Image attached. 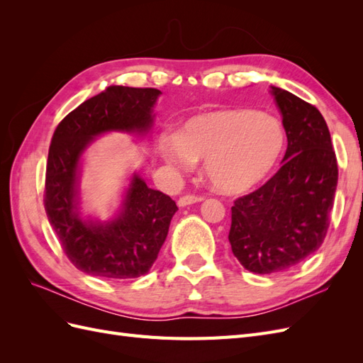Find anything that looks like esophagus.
<instances>
[{"mask_svg":"<svg viewBox=\"0 0 363 363\" xmlns=\"http://www.w3.org/2000/svg\"><path fill=\"white\" fill-rule=\"evenodd\" d=\"M200 201H203L201 196L184 195V196H182V199L177 201V204H179V207H186V206H189V204H195V203H200Z\"/></svg>","mask_w":363,"mask_h":363,"instance_id":"1","label":"esophagus"}]
</instances>
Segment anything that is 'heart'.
<instances>
[{
	"instance_id": "obj_1",
	"label": "heart",
	"mask_w": 363,
	"mask_h": 363,
	"mask_svg": "<svg viewBox=\"0 0 363 363\" xmlns=\"http://www.w3.org/2000/svg\"><path fill=\"white\" fill-rule=\"evenodd\" d=\"M284 144L279 118L255 108L227 107L188 118L177 135L160 136L159 152L179 172L203 160L204 177L216 191L240 194L268 177Z\"/></svg>"
}]
</instances>
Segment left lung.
<instances>
[{"label":"left lung","mask_w":363,"mask_h":363,"mask_svg":"<svg viewBox=\"0 0 363 363\" xmlns=\"http://www.w3.org/2000/svg\"><path fill=\"white\" fill-rule=\"evenodd\" d=\"M288 148L271 180L232 207L228 240L245 269L271 274L298 265L321 247L333 207L337 163L316 107L271 86Z\"/></svg>","instance_id":"obj_1"}]
</instances>
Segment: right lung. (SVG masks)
I'll use <instances>...</instances> for the list:
<instances>
[{
	"mask_svg": "<svg viewBox=\"0 0 363 363\" xmlns=\"http://www.w3.org/2000/svg\"><path fill=\"white\" fill-rule=\"evenodd\" d=\"M151 87L108 86L57 125L48 151L45 212L74 267L106 280L145 276L168 236L175 203L151 189L138 171L130 174L115 213L101 221L82 211L84 152L107 133L147 138L160 96Z\"/></svg>",
	"mask_w": 363,
	"mask_h": 363,
	"instance_id": "1",
	"label": "right lung"
}]
</instances>
